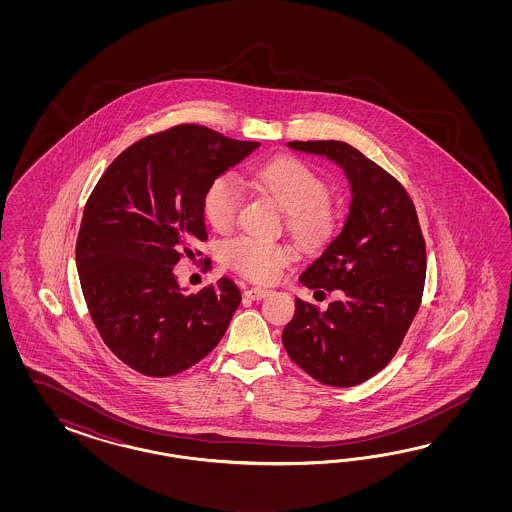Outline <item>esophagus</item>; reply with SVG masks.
Masks as SVG:
<instances>
[{"label":"esophagus","mask_w":512,"mask_h":512,"mask_svg":"<svg viewBox=\"0 0 512 512\" xmlns=\"http://www.w3.org/2000/svg\"><path fill=\"white\" fill-rule=\"evenodd\" d=\"M272 293L270 289H264V287H251L248 291H244V296L249 300H261L264 296H268Z\"/></svg>","instance_id":"1"}]
</instances>
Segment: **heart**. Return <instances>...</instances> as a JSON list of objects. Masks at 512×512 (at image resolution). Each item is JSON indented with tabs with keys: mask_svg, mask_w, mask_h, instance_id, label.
I'll list each match as a JSON object with an SVG mask.
<instances>
[{
	"mask_svg": "<svg viewBox=\"0 0 512 512\" xmlns=\"http://www.w3.org/2000/svg\"><path fill=\"white\" fill-rule=\"evenodd\" d=\"M257 187L289 212V225L302 238L315 240L328 233L332 210L325 178L296 157H276L246 172ZM244 202V191L233 174H221L204 193V216L217 231H229ZM223 259L240 276L268 283L295 259V251L283 242L255 236H238L223 246Z\"/></svg>",
	"mask_w": 512,
	"mask_h": 512,
	"instance_id": "heart-1",
	"label": "heart"
}]
</instances>
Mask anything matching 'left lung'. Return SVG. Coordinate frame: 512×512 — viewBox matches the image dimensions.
<instances>
[{"label":"left lung","mask_w":512,"mask_h":512,"mask_svg":"<svg viewBox=\"0 0 512 512\" xmlns=\"http://www.w3.org/2000/svg\"><path fill=\"white\" fill-rule=\"evenodd\" d=\"M338 163L351 184L340 234L302 272L308 289H340L321 311L296 298L283 328L287 355L328 387H355L398 353L419 311L426 279V242L405 187L357 148L340 140L287 144Z\"/></svg>","instance_id":"1"}]
</instances>
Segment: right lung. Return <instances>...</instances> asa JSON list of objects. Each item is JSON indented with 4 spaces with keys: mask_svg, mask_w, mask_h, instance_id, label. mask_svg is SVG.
Masks as SVG:
<instances>
[{
    "mask_svg": "<svg viewBox=\"0 0 512 512\" xmlns=\"http://www.w3.org/2000/svg\"><path fill=\"white\" fill-rule=\"evenodd\" d=\"M259 146L174 125L131 144L93 187L77 238L80 287L101 338L135 372H184L223 338L242 300L234 281L184 295L172 270L201 255L208 186Z\"/></svg>",
    "mask_w": 512,
    "mask_h": 512,
    "instance_id": "obj_1",
    "label": "right lung"
}]
</instances>
